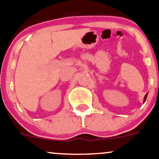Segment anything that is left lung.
<instances>
[{
	"label": "left lung",
	"mask_w": 159,
	"mask_h": 159,
	"mask_svg": "<svg viewBox=\"0 0 159 159\" xmlns=\"http://www.w3.org/2000/svg\"><path fill=\"white\" fill-rule=\"evenodd\" d=\"M147 96H148V93H147L145 95V97H144V101H143V103H145V101H146V98H147Z\"/></svg>",
	"instance_id": "1"
}]
</instances>
